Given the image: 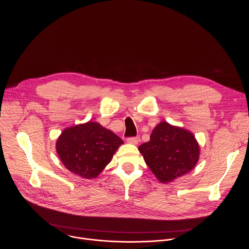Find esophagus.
Returning <instances> with one entry per match:
<instances>
[{"instance_id": "esophagus-1", "label": "esophagus", "mask_w": 249, "mask_h": 249, "mask_svg": "<svg viewBox=\"0 0 249 249\" xmlns=\"http://www.w3.org/2000/svg\"><path fill=\"white\" fill-rule=\"evenodd\" d=\"M139 137H130L127 139V142L129 144H132V145H137L139 143Z\"/></svg>"}]
</instances>
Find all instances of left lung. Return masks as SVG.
<instances>
[{"label":"left lung","mask_w":249,"mask_h":249,"mask_svg":"<svg viewBox=\"0 0 249 249\" xmlns=\"http://www.w3.org/2000/svg\"><path fill=\"white\" fill-rule=\"evenodd\" d=\"M139 151L157 178L167 183L192 170L198 162L200 148L195 136L180 127L160 122Z\"/></svg>","instance_id":"left-lung-1"}]
</instances>
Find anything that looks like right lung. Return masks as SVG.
<instances>
[{"mask_svg": "<svg viewBox=\"0 0 249 249\" xmlns=\"http://www.w3.org/2000/svg\"><path fill=\"white\" fill-rule=\"evenodd\" d=\"M122 144L112 131L89 121L65 129L56 142V151L67 169L91 179L110 162Z\"/></svg>", "mask_w": 249, "mask_h": 249, "instance_id": "obj_1", "label": "right lung"}]
</instances>
